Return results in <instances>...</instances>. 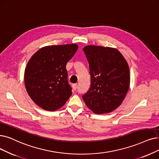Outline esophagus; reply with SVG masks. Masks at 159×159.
I'll list each match as a JSON object with an SVG mask.
<instances>
[{
	"mask_svg": "<svg viewBox=\"0 0 159 159\" xmlns=\"http://www.w3.org/2000/svg\"><path fill=\"white\" fill-rule=\"evenodd\" d=\"M72 88H73L74 90L75 91L76 89H77V84H72Z\"/></svg>",
	"mask_w": 159,
	"mask_h": 159,
	"instance_id": "1",
	"label": "esophagus"
}]
</instances>
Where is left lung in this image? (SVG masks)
<instances>
[{
  "instance_id": "left-lung-1",
  "label": "left lung",
  "mask_w": 159,
  "mask_h": 159,
  "mask_svg": "<svg viewBox=\"0 0 159 159\" xmlns=\"http://www.w3.org/2000/svg\"><path fill=\"white\" fill-rule=\"evenodd\" d=\"M83 50L89 65L91 83L82 98L94 113H110L122 103L129 90L127 62L116 49L87 46Z\"/></svg>"
}]
</instances>
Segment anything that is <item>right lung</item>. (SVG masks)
Listing matches in <instances>:
<instances>
[{"instance_id": "1", "label": "right lung", "mask_w": 159, "mask_h": 159, "mask_svg": "<svg viewBox=\"0 0 159 159\" xmlns=\"http://www.w3.org/2000/svg\"><path fill=\"white\" fill-rule=\"evenodd\" d=\"M78 48L76 44L46 46L29 60L25 71V87L32 100L42 108L57 110L70 97L72 87L66 65Z\"/></svg>"}]
</instances>
